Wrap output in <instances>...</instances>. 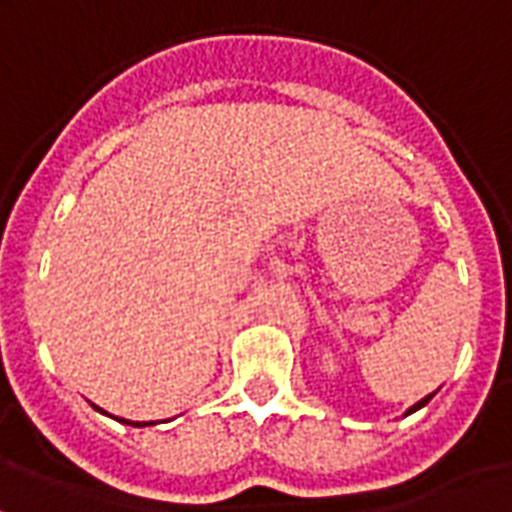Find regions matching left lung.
Here are the masks:
<instances>
[{
  "instance_id": "left-lung-1",
  "label": "left lung",
  "mask_w": 512,
  "mask_h": 512,
  "mask_svg": "<svg viewBox=\"0 0 512 512\" xmlns=\"http://www.w3.org/2000/svg\"><path fill=\"white\" fill-rule=\"evenodd\" d=\"M428 400H430V395H428V397H422V400H419V403H414V406L408 408V414H411V411H417V408L425 406V403H428Z\"/></svg>"
}]
</instances>
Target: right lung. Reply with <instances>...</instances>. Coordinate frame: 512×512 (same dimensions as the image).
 Returning <instances> with one entry per match:
<instances>
[{
    "mask_svg": "<svg viewBox=\"0 0 512 512\" xmlns=\"http://www.w3.org/2000/svg\"><path fill=\"white\" fill-rule=\"evenodd\" d=\"M120 422H128V419H120ZM131 425V422H128ZM136 428H142V422H136Z\"/></svg>",
    "mask_w": 512,
    "mask_h": 512,
    "instance_id": "right-lung-1",
    "label": "right lung"
}]
</instances>
